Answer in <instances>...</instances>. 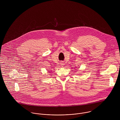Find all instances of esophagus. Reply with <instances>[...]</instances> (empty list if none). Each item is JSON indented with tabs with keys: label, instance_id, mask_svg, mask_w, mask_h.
<instances>
[{
	"label": "esophagus",
	"instance_id": "esophagus-1",
	"mask_svg": "<svg viewBox=\"0 0 120 120\" xmlns=\"http://www.w3.org/2000/svg\"><path fill=\"white\" fill-rule=\"evenodd\" d=\"M63 64H63V63H61V65L62 66H63L64 65Z\"/></svg>",
	"mask_w": 120,
	"mask_h": 120
}]
</instances>
